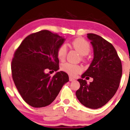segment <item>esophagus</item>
Returning <instances> with one entry per match:
<instances>
[{
  "instance_id": "1",
  "label": "esophagus",
  "mask_w": 130,
  "mask_h": 130,
  "mask_svg": "<svg viewBox=\"0 0 130 130\" xmlns=\"http://www.w3.org/2000/svg\"><path fill=\"white\" fill-rule=\"evenodd\" d=\"M69 80L70 82H72V81H73V80H75V79L73 78V77H72V76H69Z\"/></svg>"
}]
</instances>
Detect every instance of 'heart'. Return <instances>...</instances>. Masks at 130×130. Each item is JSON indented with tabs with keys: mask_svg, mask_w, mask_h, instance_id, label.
<instances>
[{
	"mask_svg": "<svg viewBox=\"0 0 130 130\" xmlns=\"http://www.w3.org/2000/svg\"><path fill=\"white\" fill-rule=\"evenodd\" d=\"M72 46L76 51L82 56L83 60H85V56L91 51V47L90 43L83 38H76L71 43ZM67 54V47L65 44H62L60 46L57 50V57L60 60L63 61L66 58ZM61 69L63 72H66L69 75L74 76L83 71V67L80 65L70 63H64L61 64Z\"/></svg>",
	"mask_w": 130,
	"mask_h": 130,
	"instance_id": "1",
	"label": "heart"
}]
</instances>
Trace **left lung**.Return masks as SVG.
Instances as JSON below:
<instances>
[{
    "instance_id": "1",
    "label": "left lung",
    "mask_w": 130,
    "mask_h": 130,
    "mask_svg": "<svg viewBox=\"0 0 130 130\" xmlns=\"http://www.w3.org/2000/svg\"><path fill=\"white\" fill-rule=\"evenodd\" d=\"M87 37L93 48L94 57L82 78L78 80L80 87L76 96L85 106L97 109L107 103L117 92L122 75V65L111 43L96 34H88ZM87 76L94 78L90 84L83 79Z\"/></svg>"
}]
</instances>
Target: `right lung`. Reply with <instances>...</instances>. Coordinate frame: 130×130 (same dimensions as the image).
I'll return each mask as SVG.
<instances>
[{
    "mask_svg": "<svg viewBox=\"0 0 130 130\" xmlns=\"http://www.w3.org/2000/svg\"><path fill=\"white\" fill-rule=\"evenodd\" d=\"M65 39L43 30L28 35L15 52L11 63L13 82L23 100L35 108L52 103L69 75L60 71L50 76L47 69H59L57 50Z\"/></svg>",
    "mask_w": 130,
    "mask_h": 130,
    "instance_id": "1",
    "label": "right lung"
}]
</instances>
